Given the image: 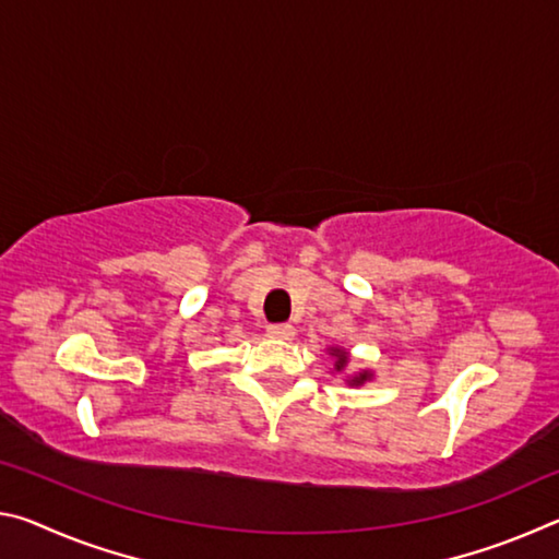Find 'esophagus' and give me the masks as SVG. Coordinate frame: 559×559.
Wrapping results in <instances>:
<instances>
[{"instance_id": "1", "label": "esophagus", "mask_w": 559, "mask_h": 559, "mask_svg": "<svg viewBox=\"0 0 559 559\" xmlns=\"http://www.w3.org/2000/svg\"><path fill=\"white\" fill-rule=\"evenodd\" d=\"M266 333L273 340H293V337H296V330H293L290 325H271Z\"/></svg>"}]
</instances>
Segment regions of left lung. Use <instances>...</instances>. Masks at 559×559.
<instances>
[{
  "instance_id": "obj_1",
  "label": "left lung",
  "mask_w": 559,
  "mask_h": 559,
  "mask_svg": "<svg viewBox=\"0 0 559 559\" xmlns=\"http://www.w3.org/2000/svg\"><path fill=\"white\" fill-rule=\"evenodd\" d=\"M328 355L335 359V365H333V372H345L347 370V365H349V353L345 347H337V345H330L328 347ZM374 377V372L372 370H357V372H353V374H347L345 377V384L347 386H362L365 382H370Z\"/></svg>"
}]
</instances>
